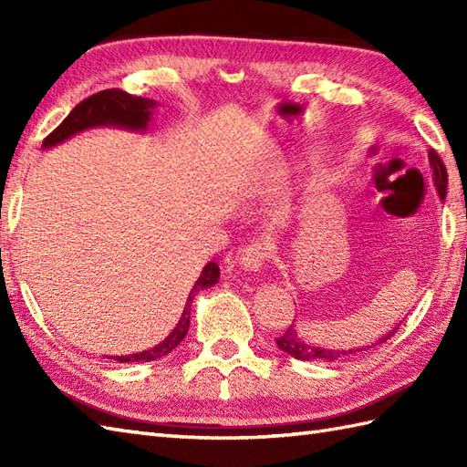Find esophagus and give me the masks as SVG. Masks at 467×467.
Masks as SVG:
<instances>
[{"label":"esophagus","instance_id":"1","mask_svg":"<svg viewBox=\"0 0 467 467\" xmlns=\"http://www.w3.org/2000/svg\"><path fill=\"white\" fill-rule=\"evenodd\" d=\"M269 251L271 249L266 246V243H261V241L244 244L239 251V265L244 266L246 271H259L265 265L266 256H269Z\"/></svg>","mask_w":467,"mask_h":467}]
</instances>
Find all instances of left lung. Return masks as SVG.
<instances>
[{"label":"left lung","mask_w":467,"mask_h":467,"mask_svg":"<svg viewBox=\"0 0 467 467\" xmlns=\"http://www.w3.org/2000/svg\"><path fill=\"white\" fill-rule=\"evenodd\" d=\"M430 166H431V172H433L435 191H438L440 198L443 201L445 191H448V171H445L441 158L435 150H430ZM398 329H400V325L393 327V329L387 333L385 337H381V339L377 341V345L389 339V337L398 333ZM276 345H279L281 351L289 353L291 357H295V359H301V361H337L343 355H351L355 351H359V349L337 351V349H325V347H315L311 343H305L301 337L296 335V329L293 325L283 335L276 337Z\"/></svg>","instance_id":"8db88e82"}]
</instances>
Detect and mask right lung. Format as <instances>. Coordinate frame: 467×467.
I'll return each instance as SVG.
<instances>
[{"instance_id": "add662e5", "label": "right lung", "mask_w": 467, "mask_h": 467, "mask_svg": "<svg viewBox=\"0 0 467 467\" xmlns=\"http://www.w3.org/2000/svg\"><path fill=\"white\" fill-rule=\"evenodd\" d=\"M154 106H156L154 100H148V98H138V96H132L124 90H116V88H112V90H102L78 104L74 110L66 116V120L46 138L44 148L56 146L59 142L67 140L69 136L88 130V128H94V126H118V128H126V130L144 132L148 128V122H150ZM218 276H221V269H218V265L214 261H211L202 269L201 276H198V281L194 283L191 295H188L181 321L176 323L172 333L168 335L162 343H158L156 347H152V349H148V351L114 357V359H118L120 363L156 361V359H161V357L171 353L188 333L194 295L198 291L206 289V286L216 285Z\"/></svg>"}]
</instances>
